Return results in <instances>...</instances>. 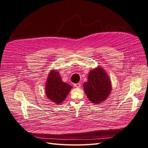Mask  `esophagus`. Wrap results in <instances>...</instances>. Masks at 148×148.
<instances>
[{
  "label": "esophagus",
  "instance_id": "esophagus-1",
  "mask_svg": "<svg viewBox=\"0 0 148 148\" xmlns=\"http://www.w3.org/2000/svg\"><path fill=\"white\" fill-rule=\"evenodd\" d=\"M74 86L76 87V88H80V87H81V84H80V83L74 84Z\"/></svg>",
  "mask_w": 148,
  "mask_h": 148
}]
</instances>
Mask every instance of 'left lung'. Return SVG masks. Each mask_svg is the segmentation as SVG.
Returning a JSON list of instances; mask_svg holds the SVG:
<instances>
[{
    "label": "left lung",
    "instance_id": "left-lung-1",
    "mask_svg": "<svg viewBox=\"0 0 148 148\" xmlns=\"http://www.w3.org/2000/svg\"><path fill=\"white\" fill-rule=\"evenodd\" d=\"M84 91L88 99L95 104L106 100L112 91V83L106 70L101 66L90 70L87 82L83 84Z\"/></svg>",
    "mask_w": 148,
    "mask_h": 148
}]
</instances>
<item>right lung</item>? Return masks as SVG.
Instances as JSON below:
<instances>
[{"mask_svg":"<svg viewBox=\"0 0 148 148\" xmlns=\"http://www.w3.org/2000/svg\"><path fill=\"white\" fill-rule=\"evenodd\" d=\"M45 86L47 97L57 105L66 99L73 88L71 85L62 81L59 72L54 69L51 70L48 74Z\"/></svg>","mask_w":148,"mask_h":148,"instance_id":"obj_1","label":"right lung"}]
</instances>
